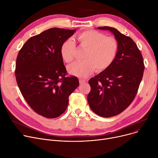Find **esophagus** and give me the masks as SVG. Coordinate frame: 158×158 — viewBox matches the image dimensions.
<instances>
[{
	"instance_id": "34e87169",
	"label": "esophagus",
	"mask_w": 158,
	"mask_h": 158,
	"mask_svg": "<svg viewBox=\"0 0 158 158\" xmlns=\"http://www.w3.org/2000/svg\"><path fill=\"white\" fill-rule=\"evenodd\" d=\"M85 81H85V79H79V84H80V85L83 84V83H85Z\"/></svg>"
}]
</instances>
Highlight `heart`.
<instances>
[{
	"label": "heart",
	"mask_w": 158,
	"mask_h": 158,
	"mask_svg": "<svg viewBox=\"0 0 158 158\" xmlns=\"http://www.w3.org/2000/svg\"><path fill=\"white\" fill-rule=\"evenodd\" d=\"M77 40L82 48L86 50L82 61H76L67 66L68 72L72 76L85 77L96 69L101 72L109 68L117 56L118 45L114 37L107 36L97 31L89 30L78 35ZM76 46L69 39L63 43L60 54L63 60L70 63L74 58Z\"/></svg>",
	"instance_id": "b5f03b06"
}]
</instances>
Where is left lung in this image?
<instances>
[{
  "label": "left lung",
  "mask_w": 158,
  "mask_h": 158,
  "mask_svg": "<svg viewBox=\"0 0 158 158\" xmlns=\"http://www.w3.org/2000/svg\"><path fill=\"white\" fill-rule=\"evenodd\" d=\"M97 29L111 32L117 40L118 49L110 67L89 80L91 91L87 99L95 114L111 117L123 111L134 100L145 66L142 54L130 37L113 27Z\"/></svg>",
  "instance_id": "8db88e82"
}]
</instances>
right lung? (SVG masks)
Listing matches in <instances>:
<instances>
[{
	"instance_id": "right-lung-1",
	"label": "right lung",
	"mask_w": 158,
	"mask_h": 158,
	"mask_svg": "<svg viewBox=\"0 0 158 158\" xmlns=\"http://www.w3.org/2000/svg\"><path fill=\"white\" fill-rule=\"evenodd\" d=\"M76 29L51 28L30 38L16 61L15 76L25 100L38 114L54 118L67 108L70 95L79 86L75 77H66L61 46Z\"/></svg>"
}]
</instances>
